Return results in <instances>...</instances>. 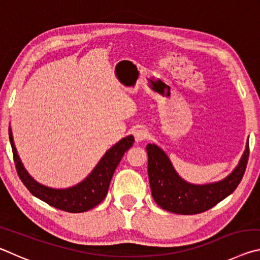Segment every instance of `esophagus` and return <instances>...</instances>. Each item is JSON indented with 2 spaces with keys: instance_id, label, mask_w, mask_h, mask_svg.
Segmentation results:
<instances>
[{
  "instance_id": "1",
  "label": "esophagus",
  "mask_w": 260,
  "mask_h": 260,
  "mask_svg": "<svg viewBox=\"0 0 260 260\" xmlns=\"http://www.w3.org/2000/svg\"><path fill=\"white\" fill-rule=\"evenodd\" d=\"M133 133L136 142H141V141L146 140L148 138V131L144 128V127H138V128L134 129Z\"/></svg>"
}]
</instances>
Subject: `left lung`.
<instances>
[{
  "label": "left lung",
  "mask_w": 260,
  "mask_h": 260,
  "mask_svg": "<svg viewBox=\"0 0 260 260\" xmlns=\"http://www.w3.org/2000/svg\"><path fill=\"white\" fill-rule=\"evenodd\" d=\"M148 177L156 203L169 212L197 214L213 208L235 190L245 172L249 158V142L239 164L220 181L195 184L183 180L172 161L155 143L147 146Z\"/></svg>",
  "instance_id": "obj_1"
}]
</instances>
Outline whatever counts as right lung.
Segmentation results:
<instances>
[{"instance_id": "1", "label": "right lung", "mask_w": 260, "mask_h": 260, "mask_svg": "<svg viewBox=\"0 0 260 260\" xmlns=\"http://www.w3.org/2000/svg\"><path fill=\"white\" fill-rule=\"evenodd\" d=\"M9 139L14 153L17 173L29 192L39 200L46 202L47 204L71 213L85 212L95 208L105 199L114 171L124 153L133 146L134 142L133 135L122 138L119 142H117L104 153L94 170L81 182L68 188H51L39 183L37 180L30 177L27 170L24 167L15 147L10 126H9Z\"/></svg>"}]
</instances>
